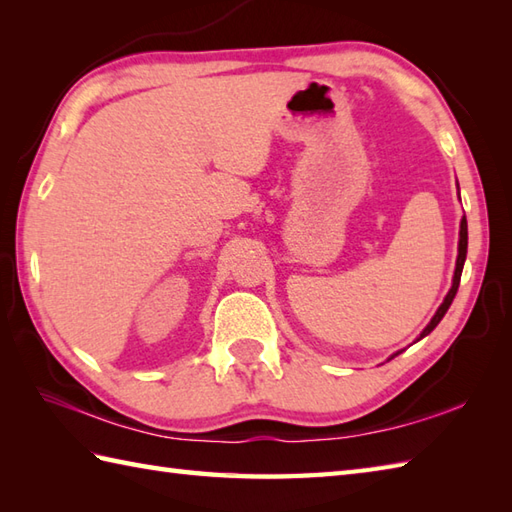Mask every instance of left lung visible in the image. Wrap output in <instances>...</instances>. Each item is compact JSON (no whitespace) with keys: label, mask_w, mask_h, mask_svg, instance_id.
Listing matches in <instances>:
<instances>
[{"label":"left lung","mask_w":512,"mask_h":512,"mask_svg":"<svg viewBox=\"0 0 512 512\" xmlns=\"http://www.w3.org/2000/svg\"><path fill=\"white\" fill-rule=\"evenodd\" d=\"M466 246H469V228H466V217H462V222H460V242H458V262H455V273H453L451 290L447 292V297H444V301H442V306L438 308V312L433 314V319L429 321L427 328H424L422 334L418 336V341L424 339V336H427L433 328H436V325L442 321V317H444V314H447L449 306L453 303L455 292H458V286H460V277H462V268H464V259H466ZM398 354H400V352H398ZM398 354H394V356H398ZM394 356H391V358H394Z\"/></svg>","instance_id":"obj_1"}]
</instances>
